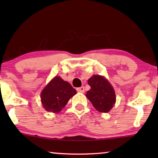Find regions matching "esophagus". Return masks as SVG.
I'll use <instances>...</instances> for the list:
<instances>
[{
	"label": "esophagus",
	"mask_w": 158,
	"mask_h": 158,
	"mask_svg": "<svg viewBox=\"0 0 158 158\" xmlns=\"http://www.w3.org/2000/svg\"><path fill=\"white\" fill-rule=\"evenodd\" d=\"M84 90H85V89H84L83 86H82V87H80V88H77V92L83 93Z\"/></svg>",
	"instance_id": "obj_1"
}]
</instances>
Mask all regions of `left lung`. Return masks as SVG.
Wrapping results in <instances>:
<instances>
[{"instance_id": "1", "label": "left lung", "mask_w": 158, "mask_h": 158, "mask_svg": "<svg viewBox=\"0 0 158 158\" xmlns=\"http://www.w3.org/2000/svg\"><path fill=\"white\" fill-rule=\"evenodd\" d=\"M90 90L86 94L95 109L100 112H109L116 102L114 88L104 77L94 75L88 81Z\"/></svg>"}]
</instances>
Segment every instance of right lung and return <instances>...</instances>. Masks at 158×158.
Segmentation results:
<instances>
[{"mask_svg": "<svg viewBox=\"0 0 158 158\" xmlns=\"http://www.w3.org/2000/svg\"><path fill=\"white\" fill-rule=\"evenodd\" d=\"M76 94V90L70 83L56 76L42 91L41 100L45 110L58 113Z\"/></svg>", "mask_w": 158, "mask_h": 158, "instance_id": "right-lung-1", "label": "right lung"}]
</instances>
